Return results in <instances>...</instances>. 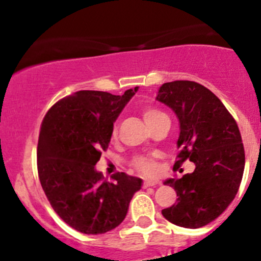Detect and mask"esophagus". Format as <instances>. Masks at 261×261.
<instances>
[{"label":"esophagus","instance_id":"obj_1","mask_svg":"<svg viewBox=\"0 0 261 261\" xmlns=\"http://www.w3.org/2000/svg\"><path fill=\"white\" fill-rule=\"evenodd\" d=\"M156 184H159V181L158 180H150V179H145L143 183V187L144 188H147V187H154L156 186Z\"/></svg>","mask_w":261,"mask_h":261}]
</instances>
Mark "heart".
I'll use <instances>...</instances> for the list:
<instances>
[{
  "instance_id": "obj_1",
  "label": "heart",
  "mask_w": 261,
  "mask_h": 261,
  "mask_svg": "<svg viewBox=\"0 0 261 261\" xmlns=\"http://www.w3.org/2000/svg\"><path fill=\"white\" fill-rule=\"evenodd\" d=\"M143 117L146 125L150 126L155 121L160 120L163 117H167V115L163 114L162 111L156 109H145L143 111ZM112 136H116V128H114V131H112ZM131 164L139 173L144 175H152L156 172V164H155L154 159L151 156H136Z\"/></svg>"
}]
</instances>
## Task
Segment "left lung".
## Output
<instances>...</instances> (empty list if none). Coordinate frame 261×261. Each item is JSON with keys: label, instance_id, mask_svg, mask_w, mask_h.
<instances>
[{"label": "left lung", "instance_id": "1", "mask_svg": "<svg viewBox=\"0 0 261 261\" xmlns=\"http://www.w3.org/2000/svg\"><path fill=\"white\" fill-rule=\"evenodd\" d=\"M156 99L179 120V152L174 168L193 162V173L164 181L177 192V203L162 213L180 227L198 228L218 217L235 198L243 179L245 151L235 118L202 84L164 83Z\"/></svg>", "mask_w": 261, "mask_h": 261}]
</instances>
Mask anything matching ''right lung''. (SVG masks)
<instances>
[{"mask_svg":"<svg viewBox=\"0 0 261 261\" xmlns=\"http://www.w3.org/2000/svg\"><path fill=\"white\" fill-rule=\"evenodd\" d=\"M138 87L122 96L78 91L46 112L38 143V173L53 210L87 235L117 227L143 180L116 173L103 179L94 165L109 147L114 122Z\"/></svg>","mask_w":261,"mask_h":261,"instance_id":"right-lung-1","label":"right lung"}]
</instances>
